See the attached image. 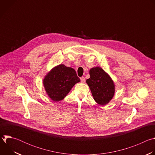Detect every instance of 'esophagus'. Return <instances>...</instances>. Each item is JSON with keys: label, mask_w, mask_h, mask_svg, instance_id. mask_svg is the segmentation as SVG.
Masks as SVG:
<instances>
[{"label": "esophagus", "mask_w": 155, "mask_h": 155, "mask_svg": "<svg viewBox=\"0 0 155 155\" xmlns=\"http://www.w3.org/2000/svg\"><path fill=\"white\" fill-rule=\"evenodd\" d=\"M80 80H81V81L82 83H84V81H85V78H84V77H81V78H80Z\"/></svg>", "instance_id": "obj_1"}]
</instances>
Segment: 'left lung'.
Returning <instances> with one entry per match:
<instances>
[{"label":"left lung","mask_w":155,"mask_h":155,"mask_svg":"<svg viewBox=\"0 0 155 155\" xmlns=\"http://www.w3.org/2000/svg\"><path fill=\"white\" fill-rule=\"evenodd\" d=\"M90 77L86 80L94 101L101 105L107 104L115 94V84L102 68H93L90 71Z\"/></svg>","instance_id":"1"}]
</instances>
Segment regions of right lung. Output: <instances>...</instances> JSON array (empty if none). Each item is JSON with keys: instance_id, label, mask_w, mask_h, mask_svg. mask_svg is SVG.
Segmentation results:
<instances>
[{"instance_id": "1", "label": "right lung", "mask_w": 155, "mask_h": 155, "mask_svg": "<svg viewBox=\"0 0 155 155\" xmlns=\"http://www.w3.org/2000/svg\"><path fill=\"white\" fill-rule=\"evenodd\" d=\"M80 81L75 71L64 64L53 68L43 80L47 94L55 102L62 100L72 87Z\"/></svg>"}]
</instances>
